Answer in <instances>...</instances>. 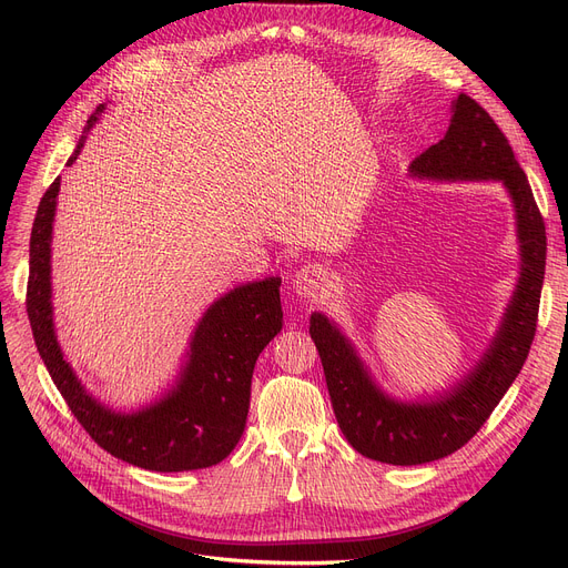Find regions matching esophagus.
<instances>
[{
  "mask_svg": "<svg viewBox=\"0 0 568 568\" xmlns=\"http://www.w3.org/2000/svg\"><path fill=\"white\" fill-rule=\"evenodd\" d=\"M326 287H329V274L320 264H304L292 276V290L304 300H317Z\"/></svg>",
  "mask_w": 568,
  "mask_h": 568,
  "instance_id": "esophagus-1",
  "label": "esophagus"
}]
</instances>
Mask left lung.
I'll list each match as a JSON object with an SVG mask.
<instances>
[{
	"label": "left lung",
	"mask_w": 568,
	"mask_h": 568,
	"mask_svg": "<svg viewBox=\"0 0 568 568\" xmlns=\"http://www.w3.org/2000/svg\"><path fill=\"white\" fill-rule=\"evenodd\" d=\"M409 176L433 182H499L516 212L520 274L499 329L481 359L449 389L398 400L324 313L311 315L336 422L356 452L386 465H422L458 452L479 430L518 377L536 332L546 274V225L509 140L474 99L452 103L444 138L409 165Z\"/></svg>",
	"instance_id": "obj_1"
}]
</instances>
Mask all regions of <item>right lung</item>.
Segmentation results:
<instances>
[{"label":"right lung","mask_w":568,"mask_h":568,"mask_svg":"<svg viewBox=\"0 0 568 568\" xmlns=\"http://www.w3.org/2000/svg\"><path fill=\"white\" fill-rule=\"evenodd\" d=\"M105 105L87 119V133ZM62 179L41 197L29 239L27 315L41 359L80 426L114 458L149 471H189L219 465L242 439L251 405V379L260 352L283 329L281 278L232 287L204 311L191 336L186 362L170 389L140 409L116 412L87 392L54 334L52 223Z\"/></svg>","instance_id":"add662e5"}]
</instances>
